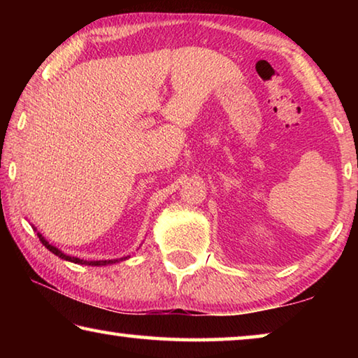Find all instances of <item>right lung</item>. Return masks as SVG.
<instances>
[{"mask_svg": "<svg viewBox=\"0 0 358 358\" xmlns=\"http://www.w3.org/2000/svg\"><path fill=\"white\" fill-rule=\"evenodd\" d=\"M38 237L41 240V243L44 245L48 251L55 254V256L62 257L64 260H69V262H74V264H80V265H92V266H101V265H108V264H115V262H120V260H126L128 257H120V259H112V260H83V259H78V257H72L68 256V254H64L63 251H59L57 246H53L48 243V241L42 237V235L38 232Z\"/></svg>", "mask_w": 358, "mask_h": 358, "instance_id": "1", "label": "right lung"}]
</instances>
